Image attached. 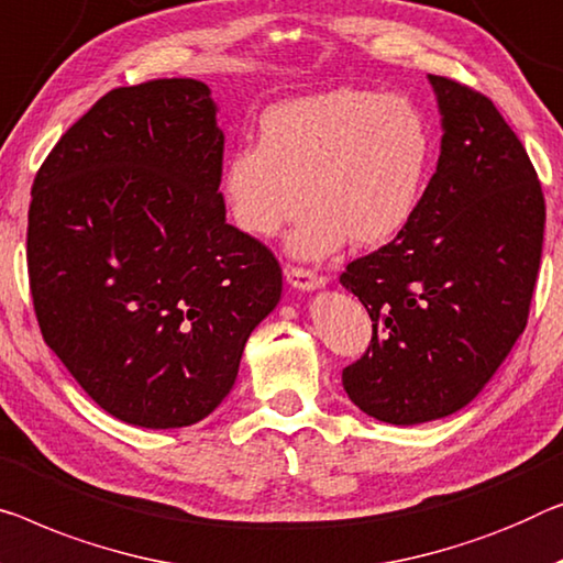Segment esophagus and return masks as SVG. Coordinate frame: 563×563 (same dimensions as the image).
I'll use <instances>...</instances> for the list:
<instances>
[{
	"label": "esophagus",
	"instance_id": "esophagus-1",
	"mask_svg": "<svg viewBox=\"0 0 563 563\" xmlns=\"http://www.w3.org/2000/svg\"><path fill=\"white\" fill-rule=\"evenodd\" d=\"M285 278H288V283L296 290H316V288H321V285L325 283L323 275H318L316 271H310V267H298V265L285 267Z\"/></svg>",
	"mask_w": 563,
	"mask_h": 563
}]
</instances>
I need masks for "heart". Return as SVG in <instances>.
<instances>
[{"mask_svg": "<svg viewBox=\"0 0 563 563\" xmlns=\"http://www.w3.org/2000/svg\"><path fill=\"white\" fill-rule=\"evenodd\" d=\"M430 123L412 100L339 88L263 113L257 144L230 151L222 197L234 228L273 240L310 207L290 253L379 247L417 220L432 174Z\"/></svg>", "mask_w": 563, "mask_h": 563, "instance_id": "1", "label": "heart"}]
</instances>
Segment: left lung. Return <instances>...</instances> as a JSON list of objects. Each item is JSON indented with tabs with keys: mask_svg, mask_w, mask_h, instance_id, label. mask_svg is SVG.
<instances>
[{
	"mask_svg": "<svg viewBox=\"0 0 563 563\" xmlns=\"http://www.w3.org/2000/svg\"><path fill=\"white\" fill-rule=\"evenodd\" d=\"M430 82L444 133L417 220L341 273L372 318L343 389L389 424L448 417L490 382L526 329L547 224L539 176L493 100Z\"/></svg>",
	"mask_w": 563,
	"mask_h": 563,
	"instance_id": "8db88e82",
	"label": "left lung"
}]
</instances>
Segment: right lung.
<instances>
[{"label":"right lung","instance_id":"1","mask_svg":"<svg viewBox=\"0 0 563 563\" xmlns=\"http://www.w3.org/2000/svg\"><path fill=\"white\" fill-rule=\"evenodd\" d=\"M224 133L205 82L106 93L32 184L30 290L42 339L98 407L172 430L228 397L283 271L224 220Z\"/></svg>","mask_w":563,"mask_h":563}]
</instances>
